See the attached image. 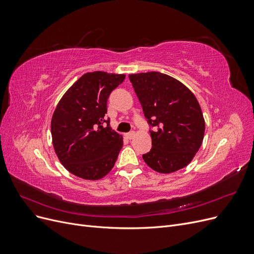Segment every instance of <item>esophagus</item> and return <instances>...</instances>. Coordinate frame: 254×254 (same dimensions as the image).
Returning a JSON list of instances; mask_svg holds the SVG:
<instances>
[{
    "label": "esophagus",
    "instance_id": "obj_1",
    "mask_svg": "<svg viewBox=\"0 0 254 254\" xmlns=\"http://www.w3.org/2000/svg\"><path fill=\"white\" fill-rule=\"evenodd\" d=\"M134 134H135V132H134V131H130V132H128V133L126 134V136L128 137V139H129V140H131V139H132V137L134 136Z\"/></svg>",
    "mask_w": 254,
    "mask_h": 254
}]
</instances>
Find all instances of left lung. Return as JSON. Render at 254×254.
Instances as JSON below:
<instances>
[{"instance_id":"obj_1","label":"left lung","mask_w":254,"mask_h":254,"mask_svg":"<svg viewBox=\"0 0 254 254\" xmlns=\"http://www.w3.org/2000/svg\"><path fill=\"white\" fill-rule=\"evenodd\" d=\"M150 126L151 145L143 159L153 171L170 174L186 167L200 148L204 120L195 95L160 72L129 75Z\"/></svg>"}]
</instances>
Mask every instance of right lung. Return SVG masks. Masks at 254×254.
<instances>
[{"label": "right lung", "mask_w": 254, "mask_h": 254, "mask_svg": "<svg viewBox=\"0 0 254 254\" xmlns=\"http://www.w3.org/2000/svg\"><path fill=\"white\" fill-rule=\"evenodd\" d=\"M124 79V74L87 73L58 103L51 123L53 145L71 174L97 180L114 166L123 137L112 130L105 114L109 95Z\"/></svg>", "instance_id": "right-lung-1"}]
</instances>
